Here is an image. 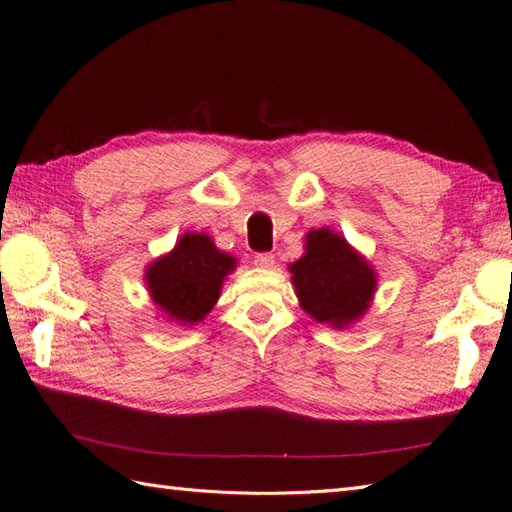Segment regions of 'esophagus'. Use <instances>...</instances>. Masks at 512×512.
I'll return each instance as SVG.
<instances>
[{
	"instance_id": "obj_1",
	"label": "esophagus",
	"mask_w": 512,
	"mask_h": 512,
	"mask_svg": "<svg viewBox=\"0 0 512 512\" xmlns=\"http://www.w3.org/2000/svg\"><path fill=\"white\" fill-rule=\"evenodd\" d=\"M273 262H275V256L269 254V252H262V254L254 256V265L260 267V269H271Z\"/></svg>"
}]
</instances>
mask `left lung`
Instances as JSON below:
<instances>
[{
    "mask_svg": "<svg viewBox=\"0 0 512 512\" xmlns=\"http://www.w3.org/2000/svg\"><path fill=\"white\" fill-rule=\"evenodd\" d=\"M301 308L336 329L362 319L377 288V273L340 234L329 228L306 234V254L288 267Z\"/></svg>",
    "mask_w": 512,
    "mask_h": 512,
    "instance_id": "8db88e82",
    "label": "left lung"
}]
</instances>
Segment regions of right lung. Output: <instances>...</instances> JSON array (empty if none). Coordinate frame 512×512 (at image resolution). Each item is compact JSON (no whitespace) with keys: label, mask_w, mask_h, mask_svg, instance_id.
I'll return each instance as SVG.
<instances>
[{"label":"right lung","mask_w":512,"mask_h":512,"mask_svg":"<svg viewBox=\"0 0 512 512\" xmlns=\"http://www.w3.org/2000/svg\"><path fill=\"white\" fill-rule=\"evenodd\" d=\"M234 267L237 258L219 252L209 234L185 232L170 254L150 262L148 293L170 321L196 325L213 310Z\"/></svg>","instance_id":"obj_1"}]
</instances>
